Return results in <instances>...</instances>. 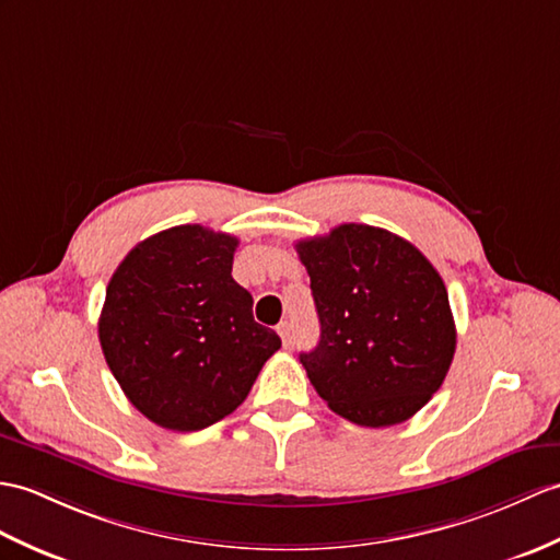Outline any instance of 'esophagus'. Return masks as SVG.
<instances>
[{
    "instance_id": "34e87169",
    "label": "esophagus",
    "mask_w": 560,
    "mask_h": 560,
    "mask_svg": "<svg viewBox=\"0 0 560 560\" xmlns=\"http://www.w3.org/2000/svg\"><path fill=\"white\" fill-rule=\"evenodd\" d=\"M277 331H279V336H281L283 346H285V348H291V346H293V327H291V322H289V319L281 322L279 327H277Z\"/></svg>"
}]
</instances>
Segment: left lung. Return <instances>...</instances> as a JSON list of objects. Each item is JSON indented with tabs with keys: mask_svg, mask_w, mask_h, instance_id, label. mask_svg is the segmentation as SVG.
Here are the masks:
<instances>
[{
	"mask_svg": "<svg viewBox=\"0 0 560 560\" xmlns=\"http://www.w3.org/2000/svg\"><path fill=\"white\" fill-rule=\"evenodd\" d=\"M295 250L319 317V343L301 353L315 392L362 427L410 420L456 353L444 279L412 243L368 224H341Z\"/></svg>",
	"mask_w": 560,
	"mask_h": 560,
	"instance_id": "obj_1",
	"label": "left lung"
}]
</instances>
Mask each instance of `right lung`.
Listing matches in <instances>:
<instances>
[{"instance_id":"right-lung-1","label":"right lung","mask_w":560,"mask_h":560,"mask_svg":"<svg viewBox=\"0 0 560 560\" xmlns=\"http://www.w3.org/2000/svg\"><path fill=\"white\" fill-rule=\"evenodd\" d=\"M236 248L229 233L174 226L138 243L109 279L97 324L104 360L126 398L164 429L224 420L281 348L231 277Z\"/></svg>"}]
</instances>
